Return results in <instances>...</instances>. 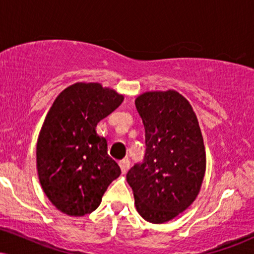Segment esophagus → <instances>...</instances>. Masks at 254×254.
<instances>
[{
    "instance_id": "34e87169",
    "label": "esophagus",
    "mask_w": 254,
    "mask_h": 254,
    "mask_svg": "<svg viewBox=\"0 0 254 254\" xmlns=\"http://www.w3.org/2000/svg\"><path fill=\"white\" fill-rule=\"evenodd\" d=\"M119 167H121L122 173L125 174L130 168V161L129 160H122V161L119 162Z\"/></svg>"
}]
</instances>
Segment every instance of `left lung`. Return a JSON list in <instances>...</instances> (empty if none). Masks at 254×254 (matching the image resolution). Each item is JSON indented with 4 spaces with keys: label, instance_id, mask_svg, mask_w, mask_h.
I'll return each mask as SVG.
<instances>
[{
    "label": "left lung",
    "instance_id": "obj_1",
    "mask_svg": "<svg viewBox=\"0 0 254 254\" xmlns=\"http://www.w3.org/2000/svg\"><path fill=\"white\" fill-rule=\"evenodd\" d=\"M135 105L145 129V156L127 174L136 210L150 223L185 211L200 191L206 168L202 131L191 104L174 89L150 90Z\"/></svg>",
    "mask_w": 254,
    "mask_h": 254
}]
</instances>
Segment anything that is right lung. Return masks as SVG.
Segmentation results:
<instances>
[{
    "label": "right lung",
    "mask_w": 254,
    "mask_h": 254,
    "mask_svg": "<svg viewBox=\"0 0 254 254\" xmlns=\"http://www.w3.org/2000/svg\"><path fill=\"white\" fill-rule=\"evenodd\" d=\"M123 100V94L98 82H76L49 110L37 141V170L44 193L63 214L93 212L121 176L95 127Z\"/></svg>",
    "instance_id": "obj_1"
}]
</instances>
